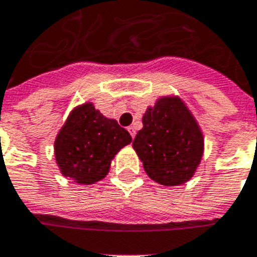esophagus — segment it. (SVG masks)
<instances>
[{"mask_svg":"<svg viewBox=\"0 0 257 257\" xmlns=\"http://www.w3.org/2000/svg\"><path fill=\"white\" fill-rule=\"evenodd\" d=\"M127 130H128V133H130V136H132V137H134V136H136V127H134V125H130Z\"/></svg>","mask_w":257,"mask_h":257,"instance_id":"obj_1","label":"esophagus"}]
</instances>
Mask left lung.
<instances>
[{"mask_svg": "<svg viewBox=\"0 0 257 257\" xmlns=\"http://www.w3.org/2000/svg\"><path fill=\"white\" fill-rule=\"evenodd\" d=\"M133 149L152 180L173 187L187 183L197 172L204 136L180 95H162L146 108Z\"/></svg>", "mask_w": 257, "mask_h": 257, "instance_id": "8db88e82", "label": "left lung"}]
</instances>
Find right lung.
Here are the masks:
<instances>
[{"label": "right lung", "mask_w": 257, "mask_h": 257, "mask_svg": "<svg viewBox=\"0 0 257 257\" xmlns=\"http://www.w3.org/2000/svg\"><path fill=\"white\" fill-rule=\"evenodd\" d=\"M130 143L125 128L85 101L70 111L55 136V162L64 177L88 186L103 180L115 154Z\"/></svg>", "instance_id": "add662e5"}]
</instances>
